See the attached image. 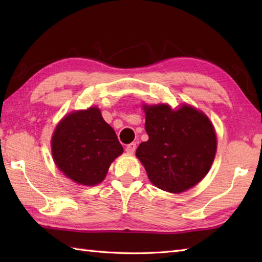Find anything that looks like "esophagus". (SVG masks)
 Segmentation results:
<instances>
[{"label": "esophagus", "mask_w": 262, "mask_h": 262, "mask_svg": "<svg viewBox=\"0 0 262 262\" xmlns=\"http://www.w3.org/2000/svg\"><path fill=\"white\" fill-rule=\"evenodd\" d=\"M135 149H136V143L135 142L128 144V145L126 146V152L127 153H134Z\"/></svg>", "instance_id": "1"}]
</instances>
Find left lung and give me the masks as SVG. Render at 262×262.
I'll return each instance as SVG.
<instances>
[{
	"label": "left lung",
	"instance_id": "left-lung-1",
	"mask_svg": "<svg viewBox=\"0 0 262 262\" xmlns=\"http://www.w3.org/2000/svg\"><path fill=\"white\" fill-rule=\"evenodd\" d=\"M148 135L136 149L154 186L182 192L207 174L216 153V135L209 119L189 105H145Z\"/></svg>",
	"mask_w": 262,
	"mask_h": 262
}]
</instances>
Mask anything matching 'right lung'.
Wrapping results in <instances>:
<instances>
[{
  "label": "right lung",
  "mask_w": 262,
  "mask_h": 262,
  "mask_svg": "<svg viewBox=\"0 0 262 262\" xmlns=\"http://www.w3.org/2000/svg\"><path fill=\"white\" fill-rule=\"evenodd\" d=\"M55 163L70 179L85 186L101 182L122 153L115 130L96 107L72 113L59 122L52 140Z\"/></svg>",
  "instance_id": "right-lung-1"
}]
</instances>
